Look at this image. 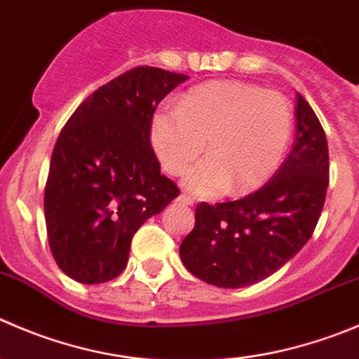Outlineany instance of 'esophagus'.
I'll use <instances>...</instances> for the list:
<instances>
[{
  "label": "esophagus",
  "mask_w": 359,
  "mask_h": 359,
  "mask_svg": "<svg viewBox=\"0 0 359 359\" xmlns=\"http://www.w3.org/2000/svg\"><path fill=\"white\" fill-rule=\"evenodd\" d=\"M177 203L185 204V206H194V199L190 196H187V194H182V196L177 197Z\"/></svg>",
  "instance_id": "obj_1"
}]
</instances>
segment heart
Returning a JSON list of instances; mask_svg holds the SVG:
<instances>
[{
	"mask_svg": "<svg viewBox=\"0 0 359 359\" xmlns=\"http://www.w3.org/2000/svg\"><path fill=\"white\" fill-rule=\"evenodd\" d=\"M292 132V109L276 91L238 81H215L189 91L176 111L151 119V146L160 165L182 174L183 187L201 197L247 194L268 182L282 162Z\"/></svg>",
	"mask_w": 359,
	"mask_h": 359,
	"instance_id": "obj_1",
	"label": "heart"
}]
</instances>
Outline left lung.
I'll return each mask as SVG.
<instances>
[{
    "label": "left lung",
    "instance_id": "left-lung-1",
    "mask_svg": "<svg viewBox=\"0 0 359 359\" xmlns=\"http://www.w3.org/2000/svg\"><path fill=\"white\" fill-rule=\"evenodd\" d=\"M327 177L326 134L298 93L289 156L257 192L233 203H201L196 208V227L180 247L185 268L224 289L268 278L312 236L326 199Z\"/></svg>",
    "mask_w": 359,
    "mask_h": 359
}]
</instances>
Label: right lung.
Listing matches in <instances>:
<instances>
[{
    "mask_svg": "<svg viewBox=\"0 0 359 359\" xmlns=\"http://www.w3.org/2000/svg\"><path fill=\"white\" fill-rule=\"evenodd\" d=\"M183 74L137 67L91 93L63 126L43 211L54 261L81 284H104L128 262L137 229L180 196L149 142L153 112Z\"/></svg>",
    "mask_w": 359,
    "mask_h": 359,
    "instance_id": "1",
    "label": "right lung"
}]
</instances>
